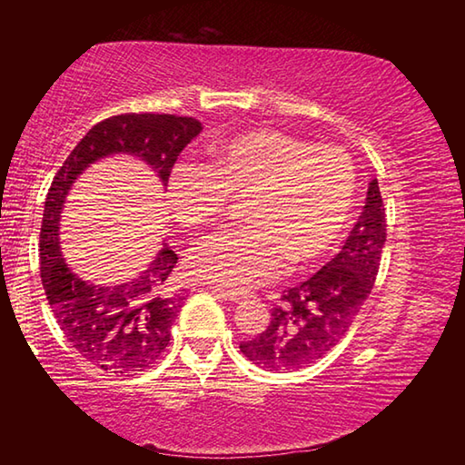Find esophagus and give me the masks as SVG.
<instances>
[{"label":"esophagus","instance_id":"34e87169","mask_svg":"<svg viewBox=\"0 0 465 465\" xmlns=\"http://www.w3.org/2000/svg\"><path fill=\"white\" fill-rule=\"evenodd\" d=\"M213 291H215L219 297H223V299H227V302H232V303H240V302H243V299L250 297V293H246V291L223 289V287H215Z\"/></svg>","mask_w":465,"mask_h":465}]
</instances>
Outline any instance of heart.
Segmentation results:
<instances>
[{
	"label": "heart",
	"mask_w": 465,
	"mask_h": 465,
	"mask_svg": "<svg viewBox=\"0 0 465 465\" xmlns=\"http://www.w3.org/2000/svg\"><path fill=\"white\" fill-rule=\"evenodd\" d=\"M204 168L178 163L168 207L186 230H201L242 199V230L219 232L188 250L194 279L250 289L277 279L287 261L305 269L344 238L355 199V168L342 149L312 145L277 129H248L211 141Z\"/></svg>",
	"instance_id": "b5f03b06"
}]
</instances>
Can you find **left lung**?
I'll return each mask as SVG.
<instances>
[{
    "label": "left lung",
    "mask_w": 465,
    "mask_h": 465,
    "mask_svg": "<svg viewBox=\"0 0 465 465\" xmlns=\"http://www.w3.org/2000/svg\"><path fill=\"white\" fill-rule=\"evenodd\" d=\"M383 246L385 209L375 178L342 250L308 281L282 291L269 326L240 342V351L266 371H293L316 363L342 341L371 293Z\"/></svg>",
    "instance_id": "8db88e82"
}]
</instances>
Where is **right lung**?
Wrapping results in <instances>:
<instances>
[{"mask_svg":"<svg viewBox=\"0 0 465 465\" xmlns=\"http://www.w3.org/2000/svg\"><path fill=\"white\" fill-rule=\"evenodd\" d=\"M203 131L193 116L119 114L85 133L53 178L41 225V279L63 334L80 355L108 373L133 375L152 367L170 342L184 295L170 291L178 256L166 242L137 277L96 285L72 271L61 252L59 225L65 199L92 163L110 155L145 162L166 186L178 155Z\"/></svg>","mask_w":465,"mask_h":465,"instance_id":"obj_1","label":"right lung"}]
</instances>
